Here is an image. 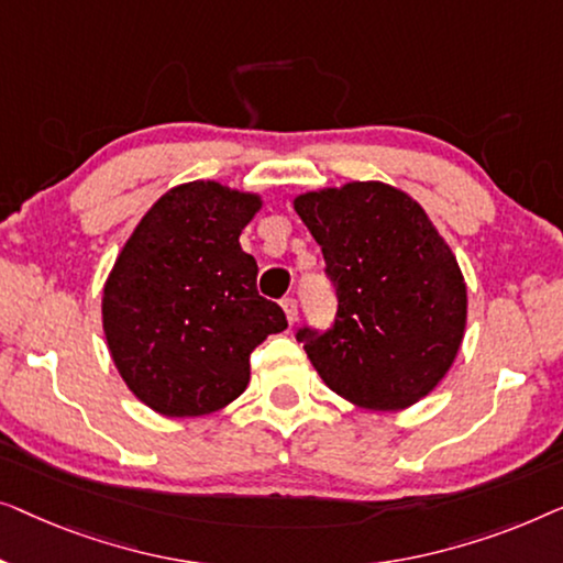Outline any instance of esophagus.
<instances>
[{"mask_svg": "<svg viewBox=\"0 0 563 563\" xmlns=\"http://www.w3.org/2000/svg\"><path fill=\"white\" fill-rule=\"evenodd\" d=\"M280 306H283L285 319H288V323H296L298 321V300L292 298V296H288V298L280 300Z\"/></svg>", "mask_w": 563, "mask_h": 563, "instance_id": "esophagus-1", "label": "esophagus"}]
</instances>
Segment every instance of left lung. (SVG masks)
Wrapping results in <instances>:
<instances>
[{
  "label": "left lung",
  "mask_w": 563,
  "mask_h": 563,
  "mask_svg": "<svg viewBox=\"0 0 563 563\" xmlns=\"http://www.w3.org/2000/svg\"><path fill=\"white\" fill-rule=\"evenodd\" d=\"M298 217L336 288L327 331L298 329L308 360L360 408L400 410L446 375L466 327V285L421 203L379 180L300 194Z\"/></svg>",
  "instance_id": "1"
}]
</instances>
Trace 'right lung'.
<instances>
[{"instance_id":"add662e5","label":"right lung","mask_w":563,"mask_h":563,"mask_svg":"<svg viewBox=\"0 0 563 563\" xmlns=\"http://www.w3.org/2000/svg\"><path fill=\"white\" fill-rule=\"evenodd\" d=\"M257 194L194 180L153 203L117 257L101 321L126 387L168 418L224 408L250 383V354L288 329L257 292V263L240 247Z\"/></svg>"}]
</instances>
